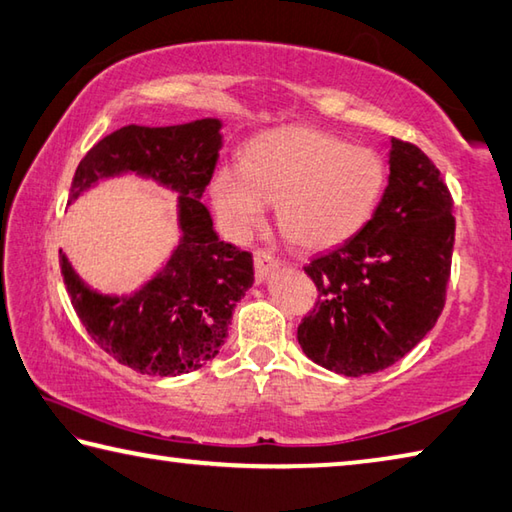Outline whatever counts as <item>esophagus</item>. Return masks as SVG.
I'll return each mask as SVG.
<instances>
[{
	"instance_id": "obj_1",
	"label": "esophagus",
	"mask_w": 512,
	"mask_h": 512,
	"mask_svg": "<svg viewBox=\"0 0 512 512\" xmlns=\"http://www.w3.org/2000/svg\"><path fill=\"white\" fill-rule=\"evenodd\" d=\"M253 259H255V277H257V282H264L268 275H271L275 268H280V262H277V259L268 253V250H255L253 253Z\"/></svg>"
}]
</instances>
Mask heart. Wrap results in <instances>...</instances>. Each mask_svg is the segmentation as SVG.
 <instances>
[{
    "label": "heart",
    "instance_id": "heart-1",
    "mask_svg": "<svg viewBox=\"0 0 512 512\" xmlns=\"http://www.w3.org/2000/svg\"><path fill=\"white\" fill-rule=\"evenodd\" d=\"M387 188V165L369 147L309 125L255 136L241 167H221L212 203L235 237L262 226L266 203H277V226L302 250L347 244L376 215Z\"/></svg>",
    "mask_w": 512,
    "mask_h": 512
}]
</instances>
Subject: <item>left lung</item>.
<instances>
[{"label":"left lung","mask_w":512,"mask_h":512,"mask_svg":"<svg viewBox=\"0 0 512 512\" xmlns=\"http://www.w3.org/2000/svg\"><path fill=\"white\" fill-rule=\"evenodd\" d=\"M452 206L436 165L392 138L376 215L347 244L304 266L320 293L297 327L306 356L356 378L394 365L432 331L450 282Z\"/></svg>","instance_id":"left-lung-1"}]
</instances>
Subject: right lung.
I'll return each mask as SVG.
<instances>
[{"label":"right lung","mask_w":512,"mask_h":512,"mask_svg":"<svg viewBox=\"0 0 512 512\" xmlns=\"http://www.w3.org/2000/svg\"><path fill=\"white\" fill-rule=\"evenodd\" d=\"M221 120L127 125L98 141L73 174L69 203L100 179L136 174L179 194L181 239L167 264L132 295H102L60 268L80 322L120 365L147 376H179L206 365L228 338L237 302L253 286V255L226 244L201 203L221 150Z\"/></svg>","instance_id":"add662e5"}]
</instances>
